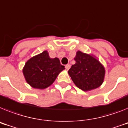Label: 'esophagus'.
I'll return each instance as SVG.
<instances>
[{
	"label": "esophagus",
	"mask_w": 128,
	"mask_h": 128,
	"mask_svg": "<svg viewBox=\"0 0 128 128\" xmlns=\"http://www.w3.org/2000/svg\"><path fill=\"white\" fill-rule=\"evenodd\" d=\"M70 67V65L69 64H68V65H66V66H65V68H66V69L67 70H68L69 69Z\"/></svg>",
	"instance_id": "1"
}]
</instances>
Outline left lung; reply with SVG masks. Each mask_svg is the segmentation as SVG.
<instances>
[{
	"mask_svg": "<svg viewBox=\"0 0 128 128\" xmlns=\"http://www.w3.org/2000/svg\"><path fill=\"white\" fill-rule=\"evenodd\" d=\"M76 63L68 71L74 84L84 91L95 89L104 82L105 68L94 56L78 51Z\"/></svg>",
	"mask_w": 128,
	"mask_h": 128,
	"instance_id": "left-lung-1",
	"label": "left lung"
}]
</instances>
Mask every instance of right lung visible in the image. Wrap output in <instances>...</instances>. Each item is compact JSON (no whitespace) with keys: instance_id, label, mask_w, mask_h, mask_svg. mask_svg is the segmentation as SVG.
Instances as JSON below:
<instances>
[{"instance_id":"1","label":"right lung","mask_w":128,"mask_h":128,"mask_svg":"<svg viewBox=\"0 0 128 128\" xmlns=\"http://www.w3.org/2000/svg\"><path fill=\"white\" fill-rule=\"evenodd\" d=\"M65 66L58 58H50L46 50L32 57L22 69L24 78L32 87L44 89L51 86Z\"/></svg>"}]
</instances>
